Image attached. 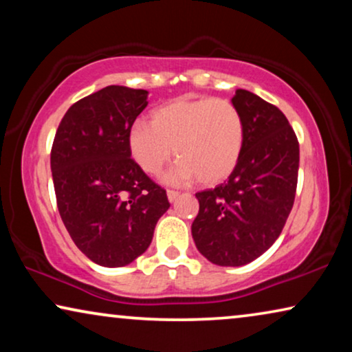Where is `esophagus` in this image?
I'll return each mask as SVG.
<instances>
[{"mask_svg":"<svg viewBox=\"0 0 352 352\" xmlns=\"http://www.w3.org/2000/svg\"><path fill=\"white\" fill-rule=\"evenodd\" d=\"M166 195H168V200H170L171 204H175V201L177 200V197H179V192H176V190H168Z\"/></svg>","mask_w":352,"mask_h":352,"instance_id":"esophagus-1","label":"esophagus"}]
</instances>
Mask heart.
<instances>
[{
  "label": "heart",
  "mask_w": 352,
  "mask_h": 352,
  "mask_svg": "<svg viewBox=\"0 0 352 352\" xmlns=\"http://www.w3.org/2000/svg\"><path fill=\"white\" fill-rule=\"evenodd\" d=\"M245 123L232 102L214 98H177L151 113L148 124L134 123L128 148L144 173L160 175L173 157L176 166L166 176L171 184L195 177L204 186L228 179L242 158Z\"/></svg>",
  "instance_id": "obj_1"
}]
</instances>
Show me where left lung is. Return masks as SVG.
<instances>
[{"label": "left lung", "mask_w": 352, "mask_h": 352, "mask_svg": "<svg viewBox=\"0 0 352 352\" xmlns=\"http://www.w3.org/2000/svg\"><path fill=\"white\" fill-rule=\"evenodd\" d=\"M232 104L242 113L245 144L224 184L195 194L192 237L218 266H245L272 247L295 201L300 146L285 115L247 89Z\"/></svg>", "instance_id": "1"}]
</instances>
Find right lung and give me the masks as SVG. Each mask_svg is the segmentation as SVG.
<instances>
[{"label":"right lung","mask_w":352,"mask_h":352,"mask_svg":"<svg viewBox=\"0 0 352 352\" xmlns=\"http://www.w3.org/2000/svg\"><path fill=\"white\" fill-rule=\"evenodd\" d=\"M147 91L107 86L67 110L51 151L60 218L72 240L104 267L133 263L170 208L128 148V133L147 107Z\"/></svg>","instance_id":"obj_1"}]
</instances>
